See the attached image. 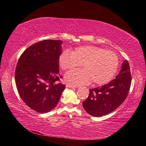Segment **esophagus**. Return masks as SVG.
I'll use <instances>...</instances> for the list:
<instances>
[{"mask_svg": "<svg viewBox=\"0 0 146 146\" xmlns=\"http://www.w3.org/2000/svg\"><path fill=\"white\" fill-rule=\"evenodd\" d=\"M66 88H76V86H73V85H71V84H66Z\"/></svg>", "mask_w": 146, "mask_h": 146, "instance_id": "1", "label": "esophagus"}]
</instances>
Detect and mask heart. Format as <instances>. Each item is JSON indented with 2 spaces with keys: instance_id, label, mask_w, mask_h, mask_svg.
Returning <instances> with one entry per match:
<instances>
[{
  "instance_id": "obj_1",
  "label": "heart",
  "mask_w": 146,
  "mask_h": 146,
  "mask_svg": "<svg viewBox=\"0 0 146 146\" xmlns=\"http://www.w3.org/2000/svg\"><path fill=\"white\" fill-rule=\"evenodd\" d=\"M58 63L64 71L82 65L84 70L71 71L64 76L66 82L75 86L87 84L91 81L97 85L105 84L113 78L118 68L115 53L92 46L78 47L71 53L68 50L62 51Z\"/></svg>"
}]
</instances>
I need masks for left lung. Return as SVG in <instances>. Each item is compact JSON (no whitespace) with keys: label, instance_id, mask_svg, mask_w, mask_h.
<instances>
[{"label":"left lung","instance_id":"1","mask_svg":"<svg viewBox=\"0 0 146 146\" xmlns=\"http://www.w3.org/2000/svg\"><path fill=\"white\" fill-rule=\"evenodd\" d=\"M131 83L129 64L124 60L115 79L102 87L90 89L89 97L82 102L85 111L97 117L111 113L125 100Z\"/></svg>","mask_w":146,"mask_h":146}]
</instances>
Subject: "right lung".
<instances>
[{
    "label": "right lung",
    "mask_w": 146,
    "mask_h": 146,
    "mask_svg": "<svg viewBox=\"0 0 146 146\" xmlns=\"http://www.w3.org/2000/svg\"><path fill=\"white\" fill-rule=\"evenodd\" d=\"M61 40H44L27 48L19 59L15 78L24 103L38 113H48L57 105L65 85L58 83Z\"/></svg>",
    "instance_id": "obj_1"
}]
</instances>
